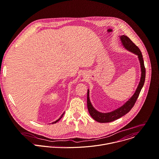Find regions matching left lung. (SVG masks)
I'll use <instances>...</instances> for the list:
<instances>
[{"mask_svg":"<svg viewBox=\"0 0 159 159\" xmlns=\"http://www.w3.org/2000/svg\"><path fill=\"white\" fill-rule=\"evenodd\" d=\"M120 40L122 43V45L124 47L127 49L130 52H131L135 54H136L138 56V58L140 63L141 66V76L140 79V82L138 84V88L136 90V92L133 94V96L130 98L127 102L123 105L120 108H117L113 111L109 112V113H101L98 111H97L93 107L90 99H89V91L88 90V98H87V103H88V108L89 114L92 118L95 120L96 121L101 123H107V122H110L113 120H117L124 115L127 113L130 110L132 109V108L134 107L136 100L139 96V94L141 92V90L143 88V86L145 83V75H146V70L145 67V65H144V61L143 58V56L141 54V51L134 44V42L130 39L126 35H121L120 37Z\"/></svg>","mask_w":159,"mask_h":159,"instance_id":"1","label":"left lung"}]
</instances>
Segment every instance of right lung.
I'll return each mask as SVG.
<instances>
[{
  "mask_svg": "<svg viewBox=\"0 0 159 159\" xmlns=\"http://www.w3.org/2000/svg\"><path fill=\"white\" fill-rule=\"evenodd\" d=\"M63 115H64V113H63V114H62V115H61V117H60V118H59V119H57V120H56V121H55V122H52V124H55V123H56V122H58V121H59V120H60V119H61V118H62V117H63Z\"/></svg>",
  "mask_w": 159,
  "mask_h": 159,
  "instance_id": "right-lung-1",
  "label": "right lung"
}]
</instances>
